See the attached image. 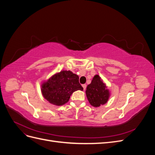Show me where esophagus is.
<instances>
[{
    "instance_id": "esophagus-1",
    "label": "esophagus",
    "mask_w": 155,
    "mask_h": 155,
    "mask_svg": "<svg viewBox=\"0 0 155 155\" xmlns=\"http://www.w3.org/2000/svg\"><path fill=\"white\" fill-rule=\"evenodd\" d=\"M82 87H83V88L84 90H85V89H86V87H87V85H85V84H83V85H82Z\"/></svg>"
}]
</instances>
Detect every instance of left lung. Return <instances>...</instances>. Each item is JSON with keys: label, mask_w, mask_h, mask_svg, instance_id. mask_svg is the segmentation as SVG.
<instances>
[{"label": "left lung", "mask_w": 155, "mask_h": 155, "mask_svg": "<svg viewBox=\"0 0 155 155\" xmlns=\"http://www.w3.org/2000/svg\"><path fill=\"white\" fill-rule=\"evenodd\" d=\"M86 95L89 103L93 107H100L106 104L109 100V90L98 75L93 78L91 83L87 86Z\"/></svg>", "instance_id": "1"}]
</instances>
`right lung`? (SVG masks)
I'll use <instances>...</instances> for the list:
<instances>
[{
  "mask_svg": "<svg viewBox=\"0 0 155 155\" xmlns=\"http://www.w3.org/2000/svg\"><path fill=\"white\" fill-rule=\"evenodd\" d=\"M83 88L79 82L78 75L71 71L63 70L50 78L42 85L41 91L44 97L50 104L63 105L68 101L72 94Z\"/></svg>",
  "mask_w": 155,
  "mask_h": 155,
  "instance_id": "obj_1",
  "label": "right lung"
}]
</instances>
